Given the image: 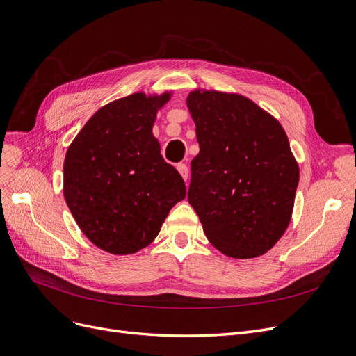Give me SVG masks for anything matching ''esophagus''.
Segmentation results:
<instances>
[{
  "label": "esophagus",
  "instance_id": "1",
  "mask_svg": "<svg viewBox=\"0 0 356 356\" xmlns=\"http://www.w3.org/2000/svg\"><path fill=\"white\" fill-rule=\"evenodd\" d=\"M177 171L180 173V176L183 177V180H188V176H189V173H188V165L186 164H183V163H180V164H177Z\"/></svg>",
  "mask_w": 356,
  "mask_h": 356
}]
</instances>
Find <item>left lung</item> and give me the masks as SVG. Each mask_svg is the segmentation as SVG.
<instances>
[{
  "label": "left lung",
  "mask_w": 356,
  "mask_h": 356,
  "mask_svg": "<svg viewBox=\"0 0 356 356\" xmlns=\"http://www.w3.org/2000/svg\"><path fill=\"white\" fill-rule=\"evenodd\" d=\"M186 105L200 143L188 200L205 236L234 259L268 253L290 225L299 185L282 125L238 93L195 88Z\"/></svg>",
  "instance_id": "8db88e82"
}]
</instances>
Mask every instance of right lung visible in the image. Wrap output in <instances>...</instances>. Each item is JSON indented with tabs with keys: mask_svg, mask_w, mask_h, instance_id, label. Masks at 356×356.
<instances>
[{
	"mask_svg": "<svg viewBox=\"0 0 356 356\" xmlns=\"http://www.w3.org/2000/svg\"><path fill=\"white\" fill-rule=\"evenodd\" d=\"M171 91H143L93 113L66 151L63 197L83 234L100 250L133 254L161 231L186 197L177 170L164 161L152 127Z\"/></svg>",
	"mask_w": 356,
	"mask_h": 356,
	"instance_id": "1",
	"label": "right lung"
}]
</instances>
